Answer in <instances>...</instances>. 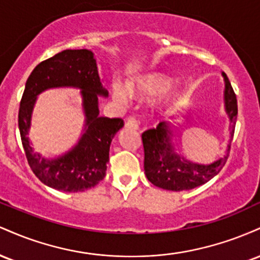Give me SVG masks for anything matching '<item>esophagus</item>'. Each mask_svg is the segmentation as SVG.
Wrapping results in <instances>:
<instances>
[{
  "instance_id": "1",
  "label": "esophagus",
  "mask_w": 260,
  "mask_h": 260,
  "mask_svg": "<svg viewBox=\"0 0 260 260\" xmlns=\"http://www.w3.org/2000/svg\"><path fill=\"white\" fill-rule=\"evenodd\" d=\"M126 127L127 128H132V129H138L139 128V121H138V118H136V117H129L127 120V122H126Z\"/></svg>"
}]
</instances>
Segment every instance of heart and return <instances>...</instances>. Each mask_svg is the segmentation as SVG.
Returning a JSON list of instances; mask_svg holds the SVG:
<instances>
[{
	"label": "heart",
	"instance_id": "heart-1",
	"mask_svg": "<svg viewBox=\"0 0 260 260\" xmlns=\"http://www.w3.org/2000/svg\"><path fill=\"white\" fill-rule=\"evenodd\" d=\"M170 85H171L170 79L162 74L148 73L129 80L127 84V89L131 94L137 95V96H145V95H153L168 90ZM112 96L118 103H126L128 95L122 86L113 85Z\"/></svg>",
	"mask_w": 260,
	"mask_h": 260
}]
</instances>
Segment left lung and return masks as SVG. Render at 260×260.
I'll return each mask as SVG.
<instances>
[{
    "label": "left lung",
    "mask_w": 260,
    "mask_h": 260,
    "mask_svg": "<svg viewBox=\"0 0 260 260\" xmlns=\"http://www.w3.org/2000/svg\"><path fill=\"white\" fill-rule=\"evenodd\" d=\"M225 105L231 121L232 134L237 120V98L225 73ZM172 131L166 122H160L156 128H150L142 134L144 148V171L154 186L168 190L192 189L207 183L221 171L228 161L229 154L211 165H198L184 160L175 154L171 145ZM229 144V150H230Z\"/></svg>",
    "instance_id": "1"
}]
</instances>
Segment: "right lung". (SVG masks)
Listing matches in <instances>:
<instances>
[{"instance_id":"1","label":"right lung","mask_w":260,"mask_h":260,"mask_svg":"<svg viewBox=\"0 0 260 260\" xmlns=\"http://www.w3.org/2000/svg\"><path fill=\"white\" fill-rule=\"evenodd\" d=\"M56 86L82 89L87 127L76 148L58 159L47 160L34 153L26 134L36 95ZM107 94L109 91L100 82L96 61L89 50H64L32 70L20 100L18 126L29 166L44 184L74 193L90 189L104 180L112 138L124 126L122 118L99 116L98 95L107 96Z\"/></svg>"}]
</instances>
